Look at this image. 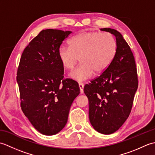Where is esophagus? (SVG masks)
Wrapping results in <instances>:
<instances>
[{
    "instance_id": "obj_1",
    "label": "esophagus",
    "mask_w": 155,
    "mask_h": 155,
    "mask_svg": "<svg viewBox=\"0 0 155 155\" xmlns=\"http://www.w3.org/2000/svg\"><path fill=\"white\" fill-rule=\"evenodd\" d=\"M78 86H79L80 88V91H81V93H83V88H84V84L82 83H78Z\"/></svg>"
}]
</instances>
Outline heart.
I'll return each mask as SVG.
<instances>
[{
	"label": "heart",
	"instance_id": "b5f03b06",
	"mask_svg": "<svg viewBox=\"0 0 155 155\" xmlns=\"http://www.w3.org/2000/svg\"><path fill=\"white\" fill-rule=\"evenodd\" d=\"M70 47L61 46L58 57L62 66L72 70L78 61L79 65L70 74L78 81H83L95 73H101L110 64L117 52V42L109 32H82L69 41Z\"/></svg>",
	"mask_w": 155,
	"mask_h": 155
}]
</instances>
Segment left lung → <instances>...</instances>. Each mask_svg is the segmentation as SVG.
I'll list each match as a JSON object with an SVG mask.
<instances>
[{
	"instance_id": "obj_1",
	"label": "left lung",
	"mask_w": 155,
	"mask_h": 155,
	"mask_svg": "<svg viewBox=\"0 0 155 155\" xmlns=\"http://www.w3.org/2000/svg\"><path fill=\"white\" fill-rule=\"evenodd\" d=\"M101 30L115 36L117 52L106 70L85 84L84 92L89 103L92 126L98 133L110 134L129 116L139 81L134 57L123 35L109 28Z\"/></svg>"
}]
</instances>
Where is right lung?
<instances>
[{"instance_id": "obj_1", "label": "right lung", "mask_w": 155, "mask_h": 155, "mask_svg": "<svg viewBox=\"0 0 155 155\" xmlns=\"http://www.w3.org/2000/svg\"><path fill=\"white\" fill-rule=\"evenodd\" d=\"M71 31L42 30L23 51L16 74L21 107L36 129L54 135L67 123L72 102L80 93L77 82L64 79L58 50Z\"/></svg>"}]
</instances>
